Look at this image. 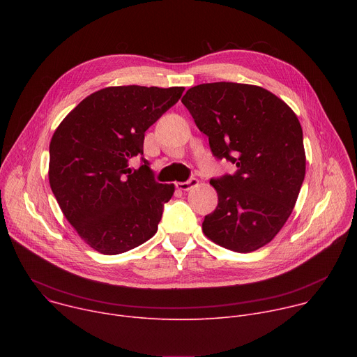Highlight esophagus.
<instances>
[{
  "instance_id": "34e87169",
  "label": "esophagus",
  "mask_w": 357,
  "mask_h": 357,
  "mask_svg": "<svg viewBox=\"0 0 357 357\" xmlns=\"http://www.w3.org/2000/svg\"><path fill=\"white\" fill-rule=\"evenodd\" d=\"M196 185H197V179H196V178H190V179L186 181V182H178V183H176V188H178L179 190L186 192V190L192 189V188L196 186Z\"/></svg>"
}]
</instances>
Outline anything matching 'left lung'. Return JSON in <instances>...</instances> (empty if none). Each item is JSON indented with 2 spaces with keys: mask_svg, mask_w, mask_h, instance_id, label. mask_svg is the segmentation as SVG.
<instances>
[{
  "mask_svg": "<svg viewBox=\"0 0 357 357\" xmlns=\"http://www.w3.org/2000/svg\"><path fill=\"white\" fill-rule=\"evenodd\" d=\"M216 158L237 167L212 179L219 203L202 230L213 243L250 252L268 244L292 213L303 178L302 128L280 97L254 84L216 82L182 97Z\"/></svg>",
  "mask_w": 357,
  "mask_h": 357,
  "instance_id": "left-lung-1",
  "label": "left lung"
}]
</instances>
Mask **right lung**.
I'll use <instances>...</instances> for the list:
<instances>
[{
	"label": "right lung",
	"mask_w": 357,
	"mask_h": 357,
	"mask_svg": "<svg viewBox=\"0 0 357 357\" xmlns=\"http://www.w3.org/2000/svg\"><path fill=\"white\" fill-rule=\"evenodd\" d=\"M185 87L112 86L97 90L63 119L49 145V183L77 234L107 256L154 236L175 185L158 183L142 155L144 134Z\"/></svg>",
	"instance_id": "1"
}]
</instances>
